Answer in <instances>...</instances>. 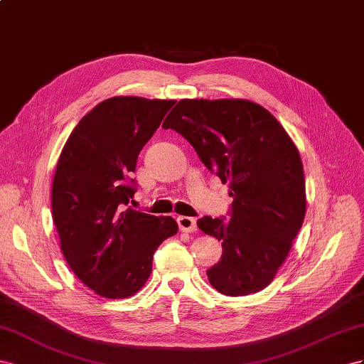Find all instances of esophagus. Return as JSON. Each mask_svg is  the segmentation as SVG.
I'll list each match as a JSON object with an SVG mask.
<instances>
[{"label": "esophagus", "mask_w": 364, "mask_h": 364, "mask_svg": "<svg viewBox=\"0 0 364 364\" xmlns=\"http://www.w3.org/2000/svg\"><path fill=\"white\" fill-rule=\"evenodd\" d=\"M176 221H178L180 225V230L186 232V233H193L196 232V221L195 218L191 216H178L176 218Z\"/></svg>", "instance_id": "34e87169"}]
</instances>
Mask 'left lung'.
<instances>
[{
	"label": "left lung",
	"mask_w": 364,
	"mask_h": 364,
	"mask_svg": "<svg viewBox=\"0 0 364 364\" xmlns=\"http://www.w3.org/2000/svg\"><path fill=\"white\" fill-rule=\"evenodd\" d=\"M188 140L210 172L230 186L232 218L204 216L198 227L223 242L207 269L225 296L272 284L305 220L304 164L272 112L245 99H183L163 122Z\"/></svg>",
	"instance_id": "8db88e82"
}]
</instances>
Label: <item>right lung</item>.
Segmentation results:
<instances>
[{"label":"right lung","mask_w":364,"mask_h":364,"mask_svg":"<svg viewBox=\"0 0 364 364\" xmlns=\"http://www.w3.org/2000/svg\"><path fill=\"white\" fill-rule=\"evenodd\" d=\"M175 100L117 96L73 129L58 160L51 213L60 250L82 282L105 299L146 284L159 245L178 232L171 216L123 209L136 193L137 157Z\"/></svg>","instance_id":"add662e5"}]
</instances>
